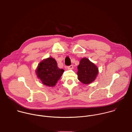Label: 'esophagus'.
<instances>
[{
    "label": "esophagus",
    "mask_w": 132,
    "mask_h": 132,
    "mask_svg": "<svg viewBox=\"0 0 132 132\" xmlns=\"http://www.w3.org/2000/svg\"><path fill=\"white\" fill-rule=\"evenodd\" d=\"M67 69H73V65H70V66H68L67 67Z\"/></svg>",
    "instance_id": "34e87169"
}]
</instances>
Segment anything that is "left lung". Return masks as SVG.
<instances>
[{"label":"left lung","instance_id":"8db88e82","mask_svg":"<svg viewBox=\"0 0 132 132\" xmlns=\"http://www.w3.org/2000/svg\"><path fill=\"white\" fill-rule=\"evenodd\" d=\"M77 69L78 79L85 85L91 84L95 81L99 73L97 66L86 57L80 60Z\"/></svg>","mask_w":132,"mask_h":132}]
</instances>
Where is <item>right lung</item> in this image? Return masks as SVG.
<instances>
[{"label":"right lung","mask_w":132,"mask_h":132,"mask_svg":"<svg viewBox=\"0 0 132 132\" xmlns=\"http://www.w3.org/2000/svg\"><path fill=\"white\" fill-rule=\"evenodd\" d=\"M64 71V69L58 67L57 62L52 57L42 60L35 70L37 78L43 85L48 87L55 86Z\"/></svg>","instance_id":"obj_1"}]
</instances>
